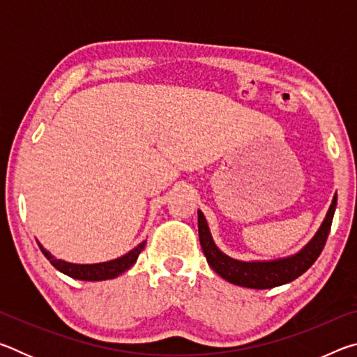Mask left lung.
I'll list each match as a JSON object with an SVG mask.
<instances>
[{"mask_svg": "<svg viewBox=\"0 0 357 357\" xmlns=\"http://www.w3.org/2000/svg\"><path fill=\"white\" fill-rule=\"evenodd\" d=\"M335 206L337 193L334 200H332L328 215H326L323 225L318 229L315 238H313L299 253H296V255L289 258L277 259V261L245 263L227 257L225 253H222L215 247L202 211H198V236H200L202 249L209 266L227 282L238 287L268 289L279 285H285L288 282H293L294 279H298L299 275L304 274L305 271L317 261L319 253L324 249L326 241H328Z\"/></svg>", "mask_w": 357, "mask_h": 357, "instance_id": "1", "label": "left lung"}]
</instances>
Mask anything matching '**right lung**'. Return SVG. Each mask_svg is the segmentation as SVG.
<instances>
[{
    "label": "right lung",
    "mask_w": 357,
    "mask_h": 357,
    "mask_svg": "<svg viewBox=\"0 0 357 357\" xmlns=\"http://www.w3.org/2000/svg\"><path fill=\"white\" fill-rule=\"evenodd\" d=\"M144 244L146 241L142 243L140 245H137L134 250H130L129 253H126L124 257L113 259V261H107V263H99V264H72V263H66L61 261V259H56L55 257H52L44 247H40V250L44 255L47 257L48 261H50L55 268L66 275L72 277V279H78V280H89V282H98V280H108V279H114L119 274H123L124 271H128L130 266H134L137 261L140 252L144 249Z\"/></svg>",
    "instance_id": "1"
}]
</instances>
